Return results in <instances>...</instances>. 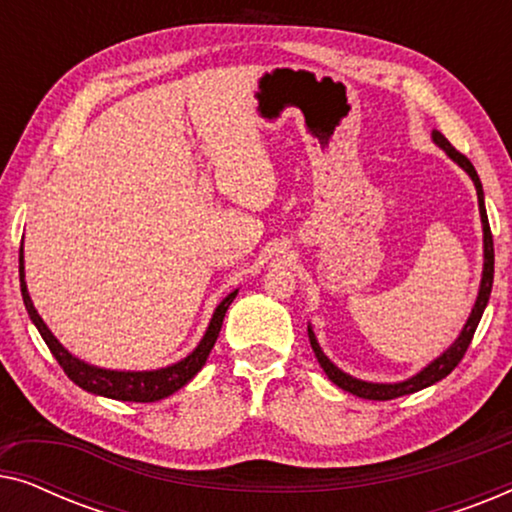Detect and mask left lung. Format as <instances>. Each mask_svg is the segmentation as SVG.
<instances>
[{"label": "left lung", "instance_id": "1", "mask_svg": "<svg viewBox=\"0 0 512 512\" xmlns=\"http://www.w3.org/2000/svg\"><path fill=\"white\" fill-rule=\"evenodd\" d=\"M431 137H433V142H436L440 149H443L447 156H450L454 163H457L461 170H464L468 177L473 179L475 191H478V207H480V221H482V247H485V265H482L480 291H478V298H475L471 317H468L464 328H461L459 338L454 340L452 345L447 347L445 352L438 356V359H433L429 366L419 370L417 375H412V377H408V380H403V382H394V384L356 380V377L342 373V370L335 366V363L328 359L324 352H321L319 342H317V338H314L312 326H307V335H310V345L314 349V356H317L319 366L324 368V373L328 375V380H331L333 384H338L340 389L349 391V394H354V396H359V398H368V401H391V398L415 394V391L431 387V384H436V382L443 380V377L450 375L452 370L459 366V361L464 359L466 349H468V345H471V340H473L475 328H478L480 319H482V312H485V307L489 303V293H492V282H494V240H492V230H489L487 209H485V193H482L480 177H478V172H475V167H473L471 160H468L464 153H459L457 149H454V146L445 139V135H440L438 130H433Z\"/></svg>", "mask_w": 512, "mask_h": 512}]
</instances>
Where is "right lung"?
I'll return each mask as SVG.
<instances>
[{
	"label": "right lung",
	"mask_w": 512,
	"mask_h": 512,
	"mask_svg": "<svg viewBox=\"0 0 512 512\" xmlns=\"http://www.w3.org/2000/svg\"><path fill=\"white\" fill-rule=\"evenodd\" d=\"M18 261H20V293H23L25 310H27V314H30L32 324L37 326V331L41 333V338H44L48 349H51L55 361L60 363L69 380H72L74 384H79L81 389H86V391H90V394H97V396L114 398V401L153 403V401H160V398L172 396L174 391H179L184 384L191 382L193 377L200 373V368L205 366L207 356H209V352H212L216 338H219L226 310L237 296V289H235L233 293H228V296L221 300L219 307H216L212 314V321H209L205 335H202L200 345L195 347L193 352L186 356V359L172 363V366H167V368H158V370H107V368L90 366V363L76 359V356L72 352H67V349L58 342V338L48 331L44 319H41L39 312L34 310L30 293H27L25 265H23V242H20Z\"/></svg>",
	"instance_id": "obj_1"
}]
</instances>
